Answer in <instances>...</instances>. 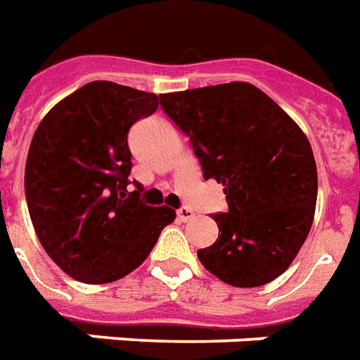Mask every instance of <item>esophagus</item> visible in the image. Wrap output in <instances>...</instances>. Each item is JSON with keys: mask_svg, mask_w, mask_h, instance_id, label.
Returning a JSON list of instances; mask_svg holds the SVG:
<instances>
[{"mask_svg": "<svg viewBox=\"0 0 360 360\" xmlns=\"http://www.w3.org/2000/svg\"><path fill=\"white\" fill-rule=\"evenodd\" d=\"M193 217H194L193 210H188V207H179V210H177V219L183 221V223H185V221H191Z\"/></svg>", "mask_w": 360, "mask_h": 360, "instance_id": "esophagus-1", "label": "esophagus"}]
</instances>
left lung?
Listing matches in <instances>:
<instances>
[{"label":"left lung","mask_w":360,"mask_h":360,"mask_svg":"<svg viewBox=\"0 0 360 360\" xmlns=\"http://www.w3.org/2000/svg\"><path fill=\"white\" fill-rule=\"evenodd\" d=\"M191 141L204 179L223 185L219 236L198 250L219 281L255 288L281 276L303 246L316 204V164L294 120L246 82L160 95Z\"/></svg>","instance_id":"left-lung-1"}]
</instances>
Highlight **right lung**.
Returning a JSON list of instances; mask_svg holds the SVG:
<instances>
[{"mask_svg": "<svg viewBox=\"0 0 360 360\" xmlns=\"http://www.w3.org/2000/svg\"><path fill=\"white\" fill-rule=\"evenodd\" d=\"M158 97L114 82H91L53 106L30 143L24 191L41 246L66 275L85 284L118 281L150 254L175 210L129 193L135 122Z\"/></svg>", "mask_w": 360, "mask_h": 360, "instance_id": "1", "label": "right lung"}]
</instances>
